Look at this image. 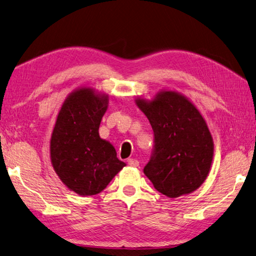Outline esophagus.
<instances>
[{"label": "esophagus", "instance_id": "34e87169", "mask_svg": "<svg viewBox=\"0 0 256 256\" xmlns=\"http://www.w3.org/2000/svg\"><path fill=\"white\" fill-rule=\"evenodd\" d=\"M128 164H130V166L132 167H138V162L136 159H133V158H128Z\"/></svg>", "mask_w": 256, "mask_h": 256}]
</instances>
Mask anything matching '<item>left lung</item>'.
Segmentation results:
<instances>
[{
  "mask_svg": "<svg viewBox=\"0 0 256 256\" xmlns=\"http://www.w3.org/2000/svg\"><path fill=\"white\" fill-rule=\"evenodd\" d=\"M154 133V150L144 172L154 188L175 198L194 192L209 175L214 138L196 106L175 90H162L151 100L138 97Z\"/></svg>",
  "mask_w": 256,
  "mask_h": 256,
  "instance_id": "left-lung-1",
  "label": "left lung"
}]
</instances>
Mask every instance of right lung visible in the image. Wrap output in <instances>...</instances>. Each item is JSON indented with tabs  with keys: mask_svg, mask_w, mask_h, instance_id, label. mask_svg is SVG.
Masks as SVG:
<instances>
[{
	"mask_svg": "<svg viewBox=\"0 0 256 256\" xmlns=\"http://www.w3.org/2000/svg\"><path fill=\"white\" fill-rule=\"evenodd\" d=\"M108 94L80 86L58 112L50 141V162L60 182L81 196L100 193L125 166L110 142L99 136Z\"/></svg>",
	"mask_w": 256,
	"mask_h": 256,
	"instance_id": "right-lung-1",
	"label": "right lung"
}]
</instances>
